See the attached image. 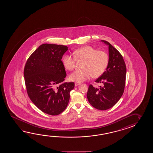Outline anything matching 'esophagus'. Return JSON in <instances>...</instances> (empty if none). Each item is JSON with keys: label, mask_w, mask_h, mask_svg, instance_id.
<instances>
[{"label": "esophagus", "mask_w": 153, "mask_h": 153, "mask_svg": "<svg viewBox=\"0 0 153 153\" xmlns=\"http://www.w3.org/2000/svg\"><path fill=\"white\" fill-rule=\"evenodd\" d=\"M80 85V83H78V82H75V87H76V86H78V85Z\"/></svg>", "instance_id": "1"}]
</instances>
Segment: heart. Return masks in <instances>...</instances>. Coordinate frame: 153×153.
<instances>
[{
    "label": "heart",
    "mask_w": 153,
    "mask_h": 153,
    "mask_svg": "<svg viewBox=\"0 0 153 153\" xmlns=\"http://www.w3.org/2000/svg\"><path fill=\"white\" fill-rule=\"evenodd\" d=\"M74 57L66 54L62 58L65 68L72 71L75 68L76 60H84L83 70L75 71L70 75V79L76 82H81L88 79L91 76L97 78L102 75L109 63V57L106 52L98 51L93 47L86 46L73 52Z\"/></svg>",
    "instance_id": "b5f03b06"
}]
</instances>
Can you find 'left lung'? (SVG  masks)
<instances>
[{
	"instance_id": "8db88e82",
	"label": "left lung",
	"mask_w": 153,
	"mask_h": 153,
	"mask_svg": "<svg viewBox=\"0 0 153 153\" xmlns=\"http://www.w3.org/2000/svg\"><path fill=\"white\" fill-rule=\"evenodd\" d=\"M108 46L109 63L106 71L95 82L102 85L99 88L89 86L87 97L95 108L105 110L114 105L124 91L126 68L122 54L111 44L101 41Z\"/></svg>"
}]
</instances>
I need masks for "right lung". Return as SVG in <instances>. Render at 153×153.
<instances>
[{"mask_svg":"<svg viewBox=\"0 0 153 153\" xmlns=\"http://www.w3.org/2000/svg\"><path fill=\"white\" fill-rule=\"evenodd\" d=\"M68 47L43 44L29 57L24 69L27 93L42 111L56 116L65 110L74 83L65 82L66 73L62 59Z\"/></svg>","mask_w":153,"mask_h":153,"instance_id":"1","label":"right lung"}]
</instances>
